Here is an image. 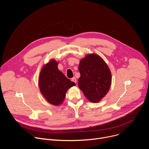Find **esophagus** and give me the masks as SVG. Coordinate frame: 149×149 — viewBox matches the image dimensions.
<instances>
[{"mask_svg":"<svg viewBox=\"0 0 149 149\" xmlns=\"http://www.w3.org/2000/svg\"><path fill=\"white\" fill-rule=\"evenodd\" d=\"M71 81L72 82L75 83H77V79L75 78V77H73L72 79H71Z\"/></svg>","mask_w":149,"mask_h":149,"instance_id":"34e87169","label":"esophagus"}]
</instances>
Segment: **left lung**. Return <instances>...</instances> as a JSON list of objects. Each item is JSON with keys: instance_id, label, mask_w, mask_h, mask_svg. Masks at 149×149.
<instances>
[{"instance_id": "8db88e82", "label": "left lung", "mask_w": 149, "mask_h": 149, "mask_svg": "<svg viewBox=\"0 0 149 149\" xmlns=\"http://www.w3.org/2000/svg\"><path fill=\"white\" fill-rule=\"evenodd\" d=\"M78 87L92 103L99 102L109 91L112 74L109 66L98 55L90 53L79 61Z\"/></svg>"}]
</instances>
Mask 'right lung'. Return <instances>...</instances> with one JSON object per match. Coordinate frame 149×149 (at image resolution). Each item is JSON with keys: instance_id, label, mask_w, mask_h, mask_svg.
<instances>
[{"instance_id": "obj_1", "label": "right lung", "mask_w": 149, "mask_h": 149, "mask_svg": "<svg viewBox=\"0 0 149 149\" xmlns=\"http://www.w3.org/2000/svg\"><path fill=\"white\" fill-rule=\"evenodd\" d=\"M58 61L52 59L42 68L38 77V87L46 100L54 106L63 102L69 88L75 86L58 70Z\"/></svg>"}]
</instances>
